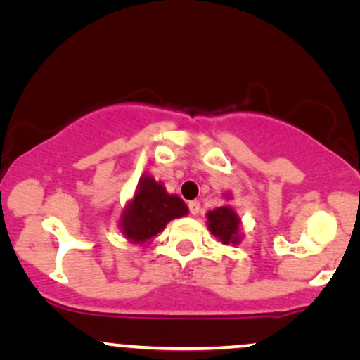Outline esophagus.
<instances>
[{
    "label": "esophagus",
    "instance_id": "1",
    "mask_svg": "<svg viewBox=\"0 0 360 360\" xmlns=\"http://www.w3.org/2000/svg\"><path fill=\"white\" fill-rule=\"evenodd\" d=\"M188 206H189V213H191V214H198V213H200V201H198V200L189 201Z\"/></svg>",
    "mask_w": 360,
    "mask_h": 360
}]
</instances>
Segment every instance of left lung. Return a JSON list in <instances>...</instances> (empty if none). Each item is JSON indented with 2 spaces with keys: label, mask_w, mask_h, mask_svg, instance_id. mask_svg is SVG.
Returning a JSON list of instances; mask_svg holds the SVG:
<instances>
[{
  "label": "left lung",
  "mask_w": 360,
  "mask_h": 360,
  "mask_svg": "<svg viewBox=\"0 0 360 360\" xmlns=\"http://www.w3.org/2000/svg\"><path fill=\"white\" fill-rule=\"evenodd\" d=\"M208 229L214 237L220 238L221 243L240 242V218L230 206H220V208L208 212Z\"/></svg>",
  "instance_id": "left-lung-1"
}]
</instances>
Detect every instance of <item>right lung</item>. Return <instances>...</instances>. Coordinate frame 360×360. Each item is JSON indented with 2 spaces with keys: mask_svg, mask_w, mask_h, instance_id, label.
Instances as JSON below:
<instances>
[{
  "mask_svg": "<svg viewBox=\"0 0 360 360\" xmlns=\"http://www.w3.org/2000/svg\"><path fill=\"white\" fill-rule=\"evenodd\" d=\"M188 214V206L176 194H167L162 183L152 176L139 181L134 200L123 210L120 229L130 242L146 243L162 232L174 218Z\"/></svg>",
  "mask_w": 360,
  "mask_h": 360,
  "instance_id": "add662e5",
  "label": "right lung"
}]
</instances>
